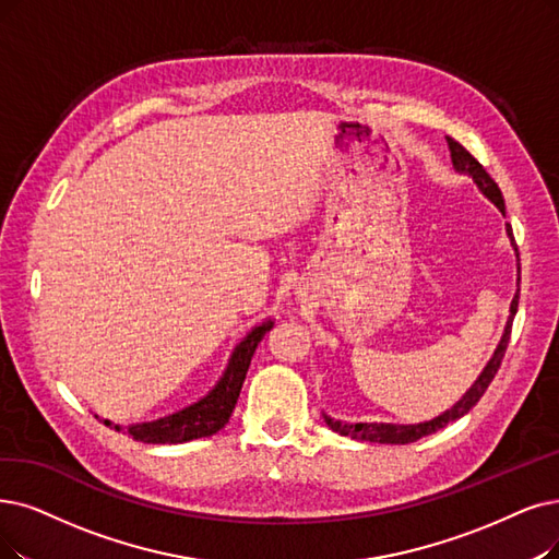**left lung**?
I'll use <instances>...</instances> for the list:
<instances>
[{
    "label": "left lung",
    "mask_w": 559,
    "mask_h": 559,
    "mask_svg": "<svg viewBox=\"0 0 559 559\" xmlns=\"http://www.w3.org/2000/svg\"><path fill=\"white\" fill-rule=\"evenodd\" d=\"M448 146H450V153H452V163H454V169L461 171V174H467L473 176V181L477 183V188L481 190L484 197H488L490 202H493L502 213H504V199H502V192L498 188V183L493 181V178L488 176V171L473 158L471 153H467L456 140L448 138ZM507 236L511 238V245L513 250L519 252L516 248V240H513V234H511V227L507 225ZM521 273V271H519ZM519 282H521V275H519ZM521 292V288H519ZM519 292L516 296H513L511 300V307H509V319H507V325H504V332H502V340L493 353V357H490L488 365L484 367V371L479 373L477 381L473 383V388L467 390L456 404L444 411L442 415L429 419V421H419V424H378V421H357V424H346V421H340V419H332L328 415H323L325 424L332 429L337 431L340 436H350L355 440H367V442H383V444H408V442H415L419 440L421 436H431L436 433L438 429L448 427L450 421L463 417L467 411H471L477 401L484 396L486 388L490 385V381H493L500 365H502V357H504V350H507V344H509V337H511V323H513V317H516V309H519Z\"/></svg>",
    "instance_id": "obj_1"
}]
</instances>
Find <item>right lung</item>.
<instances>
[{
    "instance_id": "right-lung-1",
    "label": "right lung",
    "mask_w": 559,
    "mask_h": 559,
    "mask_svg": "<svg viewBox=\"0 0 559 559\" xmlns=\"http://www.w3.org/2000/svg\"><path fill=\"white\" fill-rule=\"evenodd\" d=\"M271 328H273V321H265L248 332V337L234 348L229 365L225 373H222L219 381L215 383V388L204 399H199L197 404L183 411H176L160 419L130 424V427H121V424H115L109 419H105V424L107 427H115L117 431H126L132 440L148 442V444H176V442H188V440L217 433L229 421L236 408L245 376H248L252 355L259 342L265 337V332H271Z\"/></svg>"
}]
</instances>
